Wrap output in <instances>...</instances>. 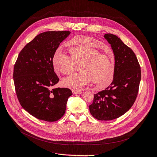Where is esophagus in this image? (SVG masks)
Wrapping results in <instances>:
<instances>
[{
    "instance_id": "34e87169",
    "label": "esophagus",
    "mask_w": 157,
    "mask_h": 157,
    "mask_svg": "<svg viewBox=\"0 0 157 157\" xmlns=\"http://www.w3.org/2000/svg\"><path fill=\"white\" fill-rule=\"evenodd\" d=\"M82 93V91L81 90H73V93L75 94H81Z\"/></svg>"
}]
</instances>
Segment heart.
Listing matches in <instances>:
<instances>
[{"instance_id": "b5f03b06", "label": "heart", "mask_w": 157, "mask_h": 157, "mask_svg": "<svg viewBox=\"0 0 157 157\" xmlns=\"http://www.w3.org/2000/svg\"><path fill=\"white\" fill-rule=\"evenodd\" d=\"M73 40L78 45L69 49L70 57L57 51L52 58L53 67L57 73L69 75L74 71L75 64H79L80 72L64 78L63 84L79 89L93 81L100 88L108 86L115 76L113 56L111 54L101 53L94 48L97 40L93 38L78 36Z\"/></svg>"}]
</instances>
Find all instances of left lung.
<instances>
[{
	"label": "left lung",
	"instance_id": "left-lung-1",
	"mask_svg": "<svg viewBox=\"0 0 157 157\" xmlns=\"http://www.w3.org/2000/svg\"><path fill=\"white\" fill-rule=\"evenodd\" d=\"M115 56V76L110 86L94 95L89 106L91 115L98 120L119 118L129 110L138 95L141 69L135 54L117 36L106 34Z\"/></svg>",
	"mask_w": 157,
	"mask_h": 157
}]
</instances>
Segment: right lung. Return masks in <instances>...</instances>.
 I'll use <instances>...</instances> for the list:
<instances>
[{"instance_id": "add662e5", "label": "right lung", "mask_w": 157, "mask_h": 157, "mask_svg": "<svg viewBox=\"0 0 157 157\" xmlns=\"http://www.w3.org/2000/svg\"><path fill=\"white\" fill-rule=\"evenodd\" d=\"M69 31H48L36 36L20 52L13 67V78L22 107L35 118L56 121L64 115L68 88L51 89L59 82L54 71L53 56Z\"/></svg>"}]
</instances>
